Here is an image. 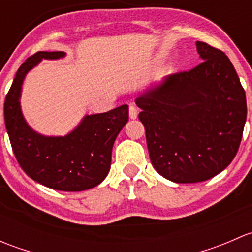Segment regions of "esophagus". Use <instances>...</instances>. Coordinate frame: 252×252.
Here are the masks:
<instances>
[{"instance_id":"obj_1","label":"esophagus","mask_w":252,"mask_h":252,"mask_svg":"<svg viewBox=\"0 0 252 252\" xmlns=\"http://www.w3.org/2000/svg\"><path fill=\"white\" fill-rule=\"evenodd\" d=\"M129 117L131 119H135L138 117V107L135 105H133V103L129 106Z\"/></svg>"}]
</instances>
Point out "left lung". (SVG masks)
Masks as SVG:
<instances>
[{
    "label": "left lung",
    "mask_w": 252,
    "mask_h": 252,
    "mask_svg": "<svg viewBox=\"0 0 252 252\" xmlns=\"http://www.w3.org/2000/svg\"><path fill=\"white\" fill-rule=\"evenodd\" d=\"M202 62L136 98L152 166L175 183H199L230 164L246 121V96L223 51L196 42Z\"/></svg>",
    "instance_id": "1"
}]
</instances>
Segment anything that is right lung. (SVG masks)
Masks as SVG:
<instances>
[{
  "instance_id": "obj_1",
  "label": "right lung",
  "mask_w": 252,
  "mask_h": 252,
  "mask_svg": "<svg viewBox=\"0 0 252 252\" xmlns=\"http://www.w3.org/2000/svg\"><path fill=\"white\" fill-rule=\"evenodd\" d=\"M61 51H39L18 69L4 100V123L18 163L32 179L61 191H83L100 184L111 168L112 147L129 119L128 105L86 116L65 136H42L23 118L20 90L27 73L42 58L57 60Z\"/></svg>"
}]
</instances>
